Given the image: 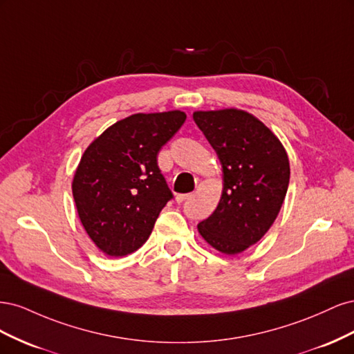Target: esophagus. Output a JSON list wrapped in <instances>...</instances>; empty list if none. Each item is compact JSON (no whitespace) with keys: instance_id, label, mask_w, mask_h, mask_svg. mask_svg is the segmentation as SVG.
<instances>
[{"instance_id":"obj_1","label":"esophagus","mask_w":354,"mask_h":354,"mask_svg":"<svg viewBox=\"0 0 354 354\" xmlns=\"http://www.w3.org/2000/svg\"><path fill=\"white\" fill-rule=\"evenodd\" d=\"M192 195L190 194H185V195H176V201L178 202V203H181V202H185L186 199H189Z\"/></svg>"}]
</instances>
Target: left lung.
<instances>
[{
    "instance_id": "obj_1",
    "label": "left lung",
    "mask_w": 354,
    "mask_h": 354,
    "mask_svg": "<svg viewBox=\"0 0 354 354\" xmlns=\"http://www.w3.org/2000/svg\"><path fill=\"white\" fill-rule=\"evenodd\" d=\"M194 120L223 168L220 202L198 232L214 250L236 255L259 242L279 214L291 174L288 153L270 128L245 111H196Z\"/></svg>"
}]
</instances>
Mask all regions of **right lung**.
Masks as SVG:
<instances>
[{
	"label": "right lung",
	"mask_w": 354,
	"mask_h": 354,
	"mask_svg": "<svg viewBox=\"0 0 354 354\" xmlns=\"http://www.w3.org/2000/svg\"><path fill=\"white\" fill-rule=\"evenodd\" d=\"M186 121L181 111L134 113L90 143L72 180L82 226L109 257L137 251L173 198L158 167V152Z\"/></svg>",
	"instance_id": "obj_1"
}]
</instances>
